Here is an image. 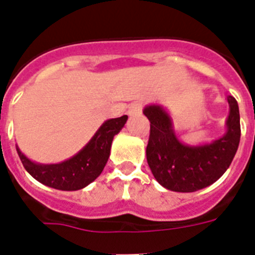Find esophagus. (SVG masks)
Wrapping results in <instances>:
<instances>
[{
  "label": "esophagus",
  "instance_id": "esophagus-1",
  "mask_svg": "<svg viewBox=\"0 0 255 255\" xmlns=\"http://www.w3.org/2000/svg\"><path fill=\"white\" fill-rule=\"evenodd\" d=\"M140 112H141V103L134 102L130 105L128 114H129V116H134V115H139Z\"/></svg>",
  "mask_w": 255,
  "mask_h": 255
}]
</instances>
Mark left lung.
<instances>
[{"mask_svg": "<svg viewBox=\"0 0 255 255\" xmlns=\"http://www.w3.org/2000/svg\"><path fill=\"white\" fill-rule=\"evenodd\" d=\"M226 132L211 143L189 145L175 134L170 114L159 105H148L143 114L150 121L147 161L163 188L193 193L217 181L233 162L240 141V114L234 97H227Z\"/></svg>", "mask_w": 255, "mask_h": 255, "instance_id": "8db88e82", "label": "left lung"}]
</instances>
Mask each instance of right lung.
I'll return each instance as SVG.
<instances>
[{
	"label": "right lung",
	"instance_id": "add662e5",
	"mask_svg": "<svg viewBox=\"0 0 255 255\" xmlns=\"http://www.w3.org/2000/svg\"><path fill=\"white\" fill-rule=\"evenodd\" d=\"M126 121V115L105 121L83 149L60 163L44 164L31 161L16 145L17 154L25 170L40 184L57 190H80L102 173L110 157L114 136L120 132Z\"/></svg>",
	"mask_w": 255,
	"mask_h": 255
}]
</instances>
